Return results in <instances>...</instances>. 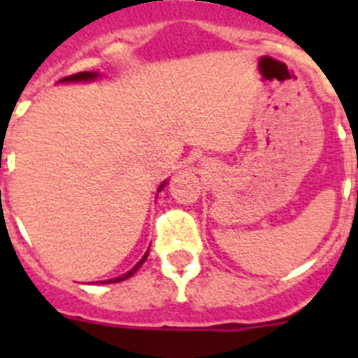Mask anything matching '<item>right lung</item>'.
Here are the masks:
<instances>
[{
    "instance_id": "add662e5",
    "label": "right lung",
    "mask_w": 358,
    "mask_h": 358,
    "mask_svg": "<svg viewBox=\"0 0 358 358\" xmlns=\"http://www.w3.org/2000/svg\"><path fill=\"white\" fill-rule=\"evenodd\" d=\"M100 77H102V73L100 71H82V73H77V75H71V77L61 78V80H59V84H69V82H93V80H98ZM164 185H166V181L159 186V189H157V192H161V189L164 188ZM147 256H148V251L145 252L143 258H141V260L138 262V264H136L131 271H127V273L122 274V276H116V278H110V280L100 281V283H120V281H125L127 278H131L132 274H134L136 271L141 267V265H143V262L147 260Z\"/></svg>"
}]
</instances>
